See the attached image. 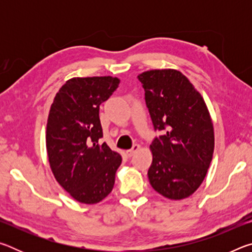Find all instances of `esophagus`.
I'll list each match as a JSON object with an SVG mask.
<instances>
[{
    "label": "esophagus",
    "instance_id": "1",
    "mask_svg": "<svg viewBox=\"0 0 252 252\" xmlns=\"http://www.w3.org/2000/svg\"><path fill=\"white\" fill-rule=\"evenodd\" d=\"M139 149H140V146H139V144H133V147H132L131 149H130V150H126V156L127 157H132V156H133L134 155V153L136 152V151H138L139 150Z\"/></svg>",
    "mask_w": 252,
    "mask_h": 252
}]
</instances>
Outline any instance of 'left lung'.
Listing matches in <instances>:
<instances>
[{
	"instance_id": "obj_1",
	"label": "left lung",
	"mask_w": 252,
	"mask_h": 252,
	"mask_svg": "<svg viewBox=\"0 0 252 252\" xmlns=\"http://www.w3.org/2000/svg\"><path fill=\"white\" fill-rule=\"evenodd\" d=\"M155 131L148 177L157 192L185 199L201 185L215 149L213 125L201 94L180 71L150 70L138 75Z\"/></svg>"
}]
</instances>
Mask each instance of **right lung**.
Masks as SVG:
<instances>
[{
  "label": "right lung",
  "instance_id": "add662e5",
  "mask_svg": "<svg viewBox=\"0 0 252 252\" xmlns=\"http://www.w3.org/2000/svg\"><path fill=\"white\" fill-rule=\"evenodd\" d=\"M112 76L73 78L55 95L46 125V150L57 181L76 201L97 203L113 189L122 158L105 142L100 105L117 90Z\"/></svg>",
  "mask_w": 252,
  "mask_h": 252
}]
</instances>
